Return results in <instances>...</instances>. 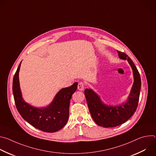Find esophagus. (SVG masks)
Instances as JSON below:
<instances>
[{
	"label": "esophagus",
	"instance_id": "obj_1",
	"mask_svg": "<svg viewBox=\"0 0 156 156\" xmlns=\"http://www.w3.org/2000/svg\"><path fill=\"white\" fill-rule=\"evenodd\" d=\"M84 89V83L83 82H80L78 84V90L80 91H83Z\"/></svg>",
	"mask_w": 156,
	"mask_h": 156
}]
</instances>
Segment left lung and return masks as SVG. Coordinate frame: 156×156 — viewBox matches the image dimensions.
I'll use <instances>...</instances> for the list:
<instances>
[{"label":"left lung","mask_w":156,"mask_h":156,"mask_svg":"<svg viewBox=\"0 0 156 156\" xmlns=\"http://www.w3.org/2000/svg\"><path fill=\"white\" fill-rule=\"evenodd\" d=\"M119 57L127 60L133 70L134 83L126 102L117 106H108L104 104L100 97L91 89H86L84 95L91 117L99 126L109 128L115 127L126 122L136 110L141 81L140 75L131 59L124 52L117 51Z\"/></svg>","instance_id":"1"}]
</instances>
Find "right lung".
Listing matches in <instances>:
<instances>
[{
	"mask_svg": "<svg viewBox=\"0 0 156 156\" xmlns=\"http://www.w3.org/2000/svg\"><path fill=\"white\" fill-rule=\"evenodd\" d=\"M21 63L14 75L12 86L18 112L27 122L42 131L54 133L60 130L68 122L70 102L72 94L76 90L78 83H74L69 87L62 89L46 107H34L25 102L21 96L18 78Z\"/></svg>",
	"mask_w": 156,
	"mask_h": 156,
	"instance_id": "obj_1",
	"label": "right lung"
}]
</instances>
